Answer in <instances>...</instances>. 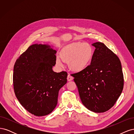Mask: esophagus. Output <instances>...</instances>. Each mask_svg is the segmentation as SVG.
Masks as SVG:
<instances>
[{
    "mask_svg": "<svg viewBox=\"0 0 134 134\" xmlns=\"http://www.w3.org/2000/svg\"><path fill=\"white\" fill-rule=\"evenodd\" d=\"M73 79H74V78L70 74H68V77H67L68 81H69H69H71V80H73Z\"/></svg>",
    "mask_w": 134,
    "mask_h": 134,
    "instance_id": "obj_1",
    "label": "esophagus"
}]
</instances>
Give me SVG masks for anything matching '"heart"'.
Returning <instances> with one entry per match:
<instances>
[{"label":"heart","mask_w":134,"mask_h":134,"mask_svg":"<svg viewBox=\"0 0 134 134\" xmlns=\"http://www.w3.org/2000/svg\"><path fill=\"white\" fill-rule=\"evenodd\" d=\"M92 47L90 44L76 42L64 47L60 52V56L56 58L59 66H63V61L68 62L70 69L75 72H80L90 65L93 57Z\"/></svg>","instance_id":"heart-1"}]
</instances>
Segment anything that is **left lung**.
Here are the masks:
<instances>
[{"mask_svg": "<svg viewBox=\"0 0 134 134\" xmlns=\"http://www.w3.org/2000/svg\"><path fill=\"white\" fill-rule=\"evenodd\" d=\"M96 47L91 63L86 69L72 74L82 103L89 110L104 112L112 108L124 88L120 60L103 43Z\"/></svg>", "mask_w": 134, "mask_h": 134, "instance_id": "left-lung-1", "label": "left lung"}]
</instances>
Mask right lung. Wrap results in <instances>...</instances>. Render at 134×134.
Listing matches in <instances>:
<instances>
[{"label": "right lung", "mask_w": 134, "mask_h": 134, "mask_svg": "<svg viewBox=\"0 0 134 134\" xmlns=\"http://www.w3.org/2000/svg\"><path fill=\"white\" fill-rule=\"evenodd\" d=\"M56 53L47 44H32L20 55L14 65L15 96L27 111L36 116L47 115L54 110L59 91L67 82L66 71L52 70Z\"/></svg>", "instance_id": "add662e5"}]
</instances>
